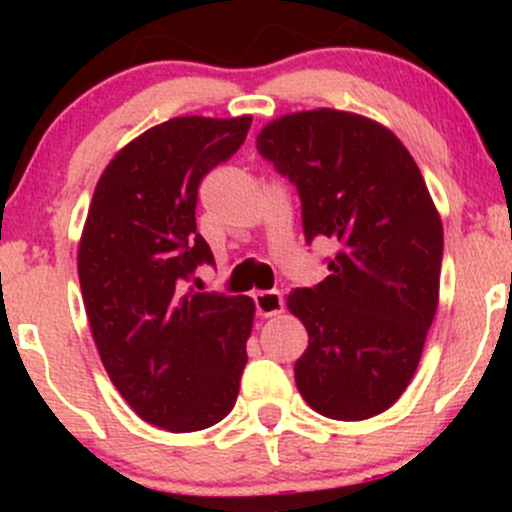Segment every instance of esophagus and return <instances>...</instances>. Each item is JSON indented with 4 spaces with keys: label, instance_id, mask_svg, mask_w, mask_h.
<instances>
[{
    "label": "esophagus",
    "instance_id": "34e87169",
    "mask_svg": "<svg viewBox=\"0 0 512 512\" xmlns=\"http://www.w3.org/2000/svg\"><path fill=\"white\" fill-rule=\"evenodd\" d=\"M255 310L257 315L272 317L284 310V296L281 291H257L255 293Z\"/></svg>",
    "mask_w": 512,
    "mask_h": 512
}]
</instances>
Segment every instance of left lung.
<instances>
[{"mask_svg": "<svg viewBox=\"0 0 512 512\" xmlns=\"http://www.w3.org/2000/svg\"><path fill=\"white\" fill-rule=\"evenodd\" d=\"M257 151L301 197L305 243L330 238V276L289 293L308 330L293 366L322 416L363 421L407 390L438 308L443 223L419 166L390 129L342 110L269 122Z\"/></svg>", "mask_w": 512, "mask_h": 512, "instance_id": "left-lung-1", "label": "left lung"}]
</instances>
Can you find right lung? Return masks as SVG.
Wrapping results in <instances>:
<instances>
[{
  "mask_svg": "<svg viewBox=\"0 0 512 512\" xmlns=\"http://www.w3.org/2000/svg\"><path fill=\"white\" fill-rule=\"evenodd\" d=\"M252 117H173L129 142L98 180L79 245L93 342L110 380L144 421L202 431L233 409L255 303L185 293L214 264L197 231L204 175L248 137Z\"/></svg>",
  "mask_w": 512,
  "mask_h": 512,
  "instance_id": "1",
  "label": "right lung"
}]
</instances>
